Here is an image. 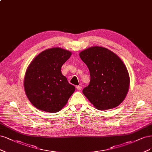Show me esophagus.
<instances>
[{"mask_svg": "<svg viewBox=\"0 0 152 152\" xmlns=\"http://www.w3.org/2000/svg\"><path fill=\"white\" fill-rule=\"evenodd\" d=\"M76 88L77 90H81L82 89V87L81 86H76Z\"/></svg>", "mask_w": 152, "mask_h": 152, "instance_id": "34e87169", "label": "esophagus"}]
</instances>
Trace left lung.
Returning <instances> with one entry per match:
<instances>
[{"mask_svg":"<svg viewBox=\"0 0 152 152\" xmlns=\"http://www.w3.org/2000/svg\"><path fill=\"white\" fill-rule=\"evenodd\" d=\"M80 56L90 75V82L83 89V94L99 110L118 106L129 86L128 71L123 62L114 52L101 47L87 48Z\"/></svg>","mask_w":152,"mask_h":152,"instance_id":"left-lung-1","label":"left lung"}]
</instances>
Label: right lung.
I'll use <instances>...</instances> for the list:
<instances>
[{
    "label": "right lung",
    "mask_w": 152,
    "mask_h": 152,
    "mask_svg": "<svg viewBox=\"0 0 152 152\" xmlns=\"http://www.w3.org/2000/svg\"><path fill=\"white\" fill-rule=\"evenodd\" d=\"M71 52L52 48L32 61L24 76V86L29 100L37 109L51 113L62 109L75 90L62 75V66Z\"/></svg>",
    "instance_id": "add662e5"
}]
</instances>
